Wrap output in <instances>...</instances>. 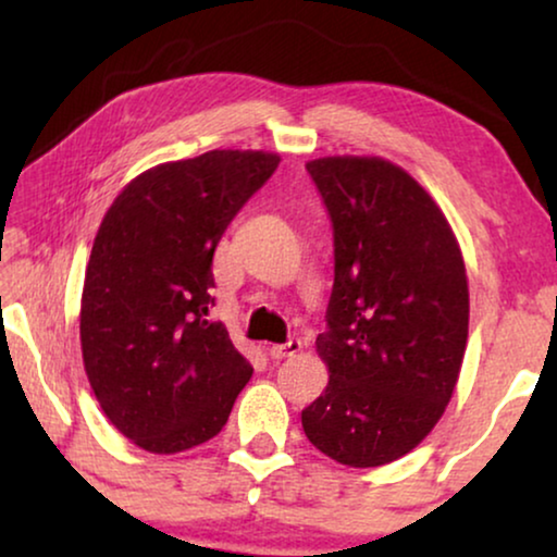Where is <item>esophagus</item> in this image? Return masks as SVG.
<instances>
[{
    "instance_id": "1",
    "label": "esophagus",
    "mask_w": 557,
    "mask_h": 557,
    "mask_svg": "<svg viewBox=\"0 0 557 557\" xmlns=\"http://www.w3.org/2000/svg\"><path fill=\"white\" fill-rule=\"evenodd\" d=\"M302 350V341L300 338H289L287 343H280V346H270L268 354L272 358H289V356H297Z\"/></svg>"
}]
</instances>
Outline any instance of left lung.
Here are the masks:
<instances>
[{"mask_svg": "<svg viewBox=\"0 0 557 557\" xmlns=\"http://www.w3.org/2000/svg\"><path fill=\"white\" fill-rule=\"evenodd\" d=\"M305 169L333 224L335 277L315 341L331 381L302 429L341 465L381 467L432 432L457 386L465 260L442 209L391 161L327 156Z\"/></svg>", "mask_w": 557, "mask_h": 557, "instance_id": "1", "label": "left lung"}]
</instances>
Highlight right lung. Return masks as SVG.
<instances>
[{"label":"right lung","mask_w":557,"mask_h":557,"mask_svg":"<svg viewBox=\"0 0 557 557\" xmlns=\"http://www.w3.org/2000/svg\"><path fill=\"white\" fill-rule=\"evenodd\" d=\"M277 153L207 151L133 178L92 242L81 305L85 373L123 436L176 454L222 432L249 360L209 318L222 234Z\"/></svg>","instance_id":"obj_1"}]
</instances>
